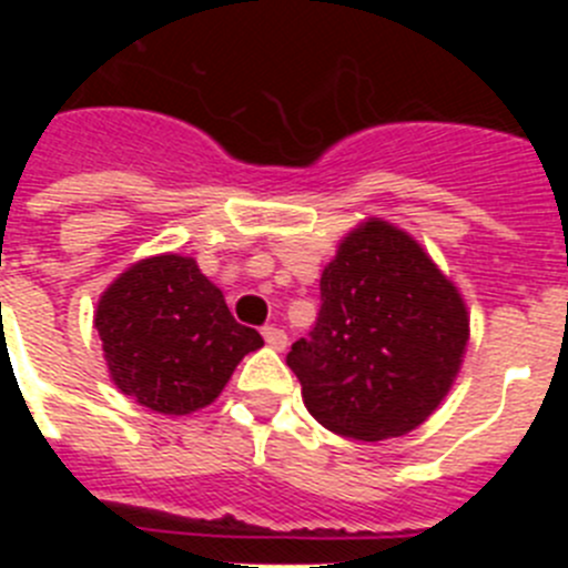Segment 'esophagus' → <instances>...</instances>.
Listing matches in <instances>:
<instances>
[{
  "instance_id": "obj_1",
  "label": "esophagus",
  "mask_w": 568,
  "mask_h": 568,
  "mask_svg": "<svg viewBox=\"0 0 568 568\" xmlns=\"http://www.w3.org/2000/svg\"><path fill=\"white\" fill-rule=\"evenodd\" d=\"M261 335H264V341H267L270 346H273V349H287V333H284V329H278V327H264L261 329Z\"/></svg>"
}]
</instances>
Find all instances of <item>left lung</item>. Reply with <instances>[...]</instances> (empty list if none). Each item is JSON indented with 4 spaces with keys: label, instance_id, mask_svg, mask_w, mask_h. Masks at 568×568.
I'll use <instances>...</instances> for the list:
<instances>
[{
    "label": "left lung",
    "instance_id": "1",
    "mask_svg": "<svg viewBox=\"0 0 568 568\" xmlns=\"http://www.w3.org/2000/svg\"><path fill=\"white\" fill-rule=\"evenodd\" d=\"M469 313L409 233L366 219L321 273V313L287 355L304 406L329 433L386 440L440 406L464 364Z\"/></svg>",
    "mask_w": 568,
    "mask_h": 568
}]
</instances>
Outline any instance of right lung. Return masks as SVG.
<instances>
[{"instance_id":"obj_1","label":"right lung","mask_w":568,"mask_h":568,"mask_svg":"<svg viewBox=\"0 0 568 568\" xmlns=\"http://www.w3.org/2000/svg\"><path fill=\"white\" fill-rule=\"evenodd\" d=\"M93 324L115 389L162 415L213 404L239 361L264 346L195 258L179 253L130 264L102 293Z\"/></svg>"}]
</instances>
